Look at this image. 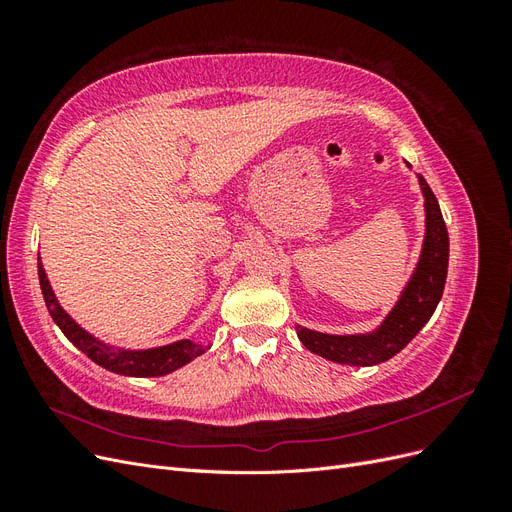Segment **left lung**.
Returning <instances> with one entry per match:
<instances>
[{"mask_svg": "<svg viewBox=\"0 0 512 512\" xmlns=\"http://www.w3.org/2000/svg\"><path fill=\"white\" fill-rule=\"evenodd\" d=\"M418 183L425 196V241L418 265L397 305L380 327L367 335H327L297 327V335L307 350L342 365H378L404 350L436 312L448 271V232L436 194L421 175Z\"/></svg>", "mask_w": 512, "mask_h": 512, "instance_id": "8db88e82", "label": "left lung"}]
</instances>
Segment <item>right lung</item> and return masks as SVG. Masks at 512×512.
<instances>
[{
    "instance_id": "add662e5",
    "label": "right lung",
    "mask_w": 512,
    "mask_h": 512,
    "mask_svg": "<svg viewBox=\"0 0 512 512\" xmlns=\"http://www.w3.org/2000/svg\"><path fill=\"white\" fill-rule=\"evenodd\" d=\"M38 277H40V288L44 294L46 309H49V314L61 329V333H64L81 352H85L91 361L108 371H113V374L134 376V378L166 376L170 371L183 367L185 363L194 361L196 356L205 352L203 346L190 342V339H181V342L168 344L162 348H151V350H111L106 344L98 342L94 335L83 331L79 324H76L64 309H61L51 290L49 280H46L40 258H38Z\"/></svg>"
}]
</instances>
